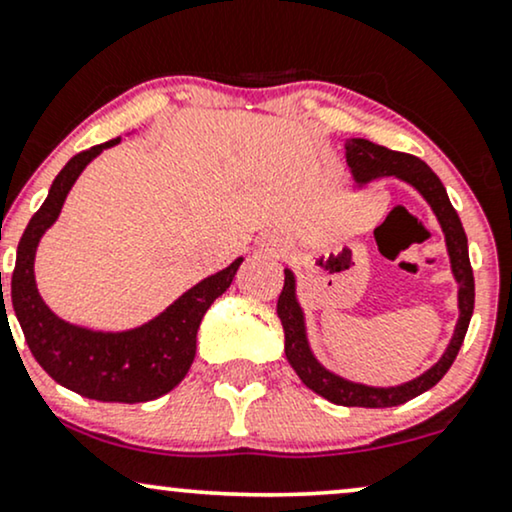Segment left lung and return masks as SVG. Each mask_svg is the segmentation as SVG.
Listing matches in <instances>:
<instances>
[{
  "instance_id": "left-lung-1",
  "label": "left lung",
  "mask_w": 512,
  "mask_h": 512,
  "mask_svg": "<svg viewBox=\"0 0 512 512\" xmlns=\"http://www.w3.org/2000/svg\"><path fill=\"white\" fill-rule=\"evenodd\" d=\"M345 158L349 174L354 179V189H364L375 179L394 177L411 189L420 193V198L430 205L432 215L437 217L439 229L444 234L446 255H449L451 276H454L458 286V321L451 333L449 345L444 354L432 364L428 371H423L416 378L406 380L399 385H364L354 383V380L342 378L333 373L316 359L309 345L307 335V316L300 300H297V278L290 269L286 271V283H283L281 295H278L276 314L283 323V333H286V359L293 366V371L300 375V380L309 390L321 394L323 399L333 401L340 406H364V409H390V406L406 404V401L418 397V394L428 392L435 387L444 373L454 364L458 349L463 345L465 333H468V323L475 309V278H472L470 255H468V236H465L458 212L446 196L444 184L439 181L435 172L430 170L423 160L416 155L390 151V148L373 144L368 139H347L345 141Z\"/></svg>"
}]
</instances>
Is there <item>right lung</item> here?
<instances>
[{
	"label": "right lung",
	"mask_w": 512,
	"mask_h": 512,
	"mask_svg": "<svg viewBox=\"0 0 512 512\" xmlns=\"http://www.w3.org/2000/svg\"><path fill=\"white\" fill-rule=\"evenodd\" d=\"M115 144H120V137L73 155L56 174L47 200L32 215L18 243L11 304L32 357L58 385L87 399L139 404L163 397L189 373L196 357L200 321L210 304L231 286L243 257L198 281L151 321L127 331H92L51 312L35 281L37 245L61 215L63 203L84 167Z\"/></svg>",
	"instance_id": "right-lung-1"
}]
</instances>
